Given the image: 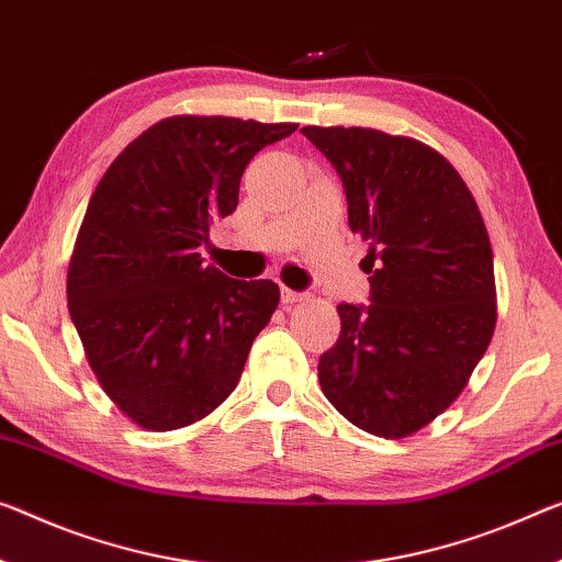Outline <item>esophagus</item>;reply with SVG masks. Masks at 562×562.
<instances>
[{
    "label": "esophagus",
    "mask_w": 562,
    "mask_h": 562,
    "mask_svg": "<svg viewBox=\"0 0 562 562\" xmlns=\"http://www.w3.org/2000/svg\"><path fill=\"white\" fill-rule=\"evenodd\" d=\"M306 293L304 291H291V289H281V301L283 304H299V301H304Z\"/></svg>",
    "instance_id": "esophagus-1"
}]
</instances>
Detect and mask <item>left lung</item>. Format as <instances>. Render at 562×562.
<instances>
[{"label": "left lung", "mask_w": 562, "mask_h": 562, "mask_svg": "<svg viewBox=\"0 0 562 562\" xmlns=\"http://www.w3.org/2000/svg\"><path fill=\"white\" fill-rule=\"evenodd\" d=\"M304 133L339 172L349 228L369 240V301L339 304L341 334L318 359L336 409L400 439L460 396L495 331V266L477 203L429 145L371 127Z\"/></svg>", "instance_id": "1"}]
</instances>
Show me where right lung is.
<instances>
[{
  "mask_svg": "<svg viewBox=\"0 0 562 562\" xmlns=\"http://www.w3.org/2000/svg\"><path fill=\"white\" fill-rule=\"evenodd\" d=\"M299 125L176 115L148 127L94 188L67 273L85 357L135 425L170 431L236 390L251 344L279 306L273 281L205 266L213 221L238 205L258 150Z\"/></svg>",
  "mask_w": 562,
  "mask_h": 562,
  "instance_id": "add662e5",
  "label": "right lung"
}]
</instances>
